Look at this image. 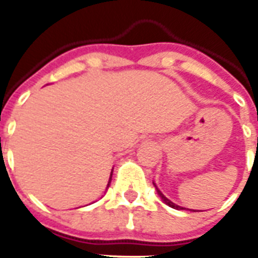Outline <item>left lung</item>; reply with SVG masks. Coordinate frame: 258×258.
Segmentation results:
<instances>
[{
	"instance_id": "1",
	"label": "left lung",
	"mask_w": 258,
	"mask_h": 258,
	"mask_svg": "<svg viewBox=\"0 0 258 258\" xmlns=\"http://www.w3.org/2000/svg\"><path fill=\"white\" fill-rule=\"evenodd\" d=\"M157 191H158V194H159V196H161L162 200L165 201V204H166V205H169L170 208H172V209H178V210H183V208H180V206H178V205L172 204V202H171V201H170V200H167V198H166V197L163 196V194H162V192L159 191V190H158V188H157Z\"/></svg>"
}]
</instances>
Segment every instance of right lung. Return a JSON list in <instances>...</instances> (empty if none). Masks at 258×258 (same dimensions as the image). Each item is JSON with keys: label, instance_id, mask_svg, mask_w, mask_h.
<instances>
[{"label": "right lung", "instance_id": "1", "mask_svg": "<svg viewBox=\"0 0 258 258\" xmlns=\"http://www.w3.org/2000/svg\"><path fill=\"white\" fill-rule=\"evenodd\" d=\"M111 176H112V174H111ZM111 176H109V182H111ZM109 182H108V184H107V187L109 186Z\"/></svg>", "mask_w": 258, "mask_h": 258}]
</instances>
